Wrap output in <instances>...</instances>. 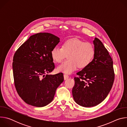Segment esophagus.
Here are the masks:
<instances>
[{"instance_id":"obj_1","label":"esophagus","mask_w":127,"mask_h":127,"mask_svg":"<svg viewBox=\"0 0 127 127\" xmlns=\"http://www.w3.org/2000/svg\"><path fill=\"white\" fill-rule=\"evenodd\" d=\"M69 78V76L67 75V74H64V80H66L68 78Z\"/></svg>"}]
</instances>
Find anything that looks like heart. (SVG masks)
<instances>
[{
  "label": "heart",
  "mask_w": 127,
  "mask_h": 127,
  "mask_svg": "<svg viewBox=\"0 0 127 127\" xmlns=\"http://www.w3.org/2000/svg\"><path fill=\"white\" fill-rule=\"evenodd\" d=\"M95 54L94 45L84 42L78 39H70L65 41L62 47L56 46L51 51V57L54 61L59 63L68 54V59L60 64L57 69L67 74L71 73L78 67H86L92 62Z\"/></svg>",
  "instance_id": "b5f03b06"
}]
</instances>
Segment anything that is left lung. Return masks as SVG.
I'll return each instance as SVG.
<instances>
[{"label": "left lung", "mask_w": 127, "mask_h": 127, "mask_svg": "<svg viewBox=\"0 0 127 127\" xmlns=\"http://www.w3.org/2000/svg\"><path fill=\"white\" fill-rule=\"evenodd\" d=\"M95 54L93 61L74 77L72 88L74 101L84 107H92L101 103L113 86L115 73L113 61L102 42L95 38Z\"/></svg>", "instance_id": "8db88e82"}]
</instances>
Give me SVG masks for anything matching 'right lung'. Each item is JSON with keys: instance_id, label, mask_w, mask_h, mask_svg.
Wrapping results in <instances>:
<instances>
[{"instance_id": "add662e5", "label": "right lung", "mask_w": 127, "mask_h": 127, "mask_svg": "<svg viewBox=\"0 0 127 127\" xmlns=\"http://www.w3.org/2000/svg\"><path fill=\"white\" fill-rule=\"evenodd\" d=\"M59 42L55 35L40 32L31 35L15 52L12 63L14 85L27 103L37 107L47 105L64 81L62 73L47 74L55 69L51 51Z\"/></svg>"}]
</instances>
